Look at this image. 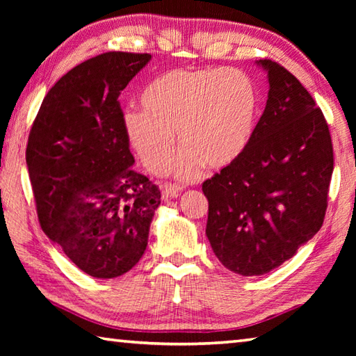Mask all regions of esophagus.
<instances>
[{
  "mask_svg": "<svg viewBox=\"0 0 356 356\" xmlns=\"http://www.w3.org/2000/svg\"><path fill=\"white\" fill-rule=\"evenodd\" d=\"M182 193V188L176 184H165L162 188V199L168 200V199H174Z\"/></svg>",
  "mask_w": 356,
  "mask_h": 356,
  "instance_id": "obj_1",
  "label": "esophagus"
}]
</instances>
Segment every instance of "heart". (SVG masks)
<instances>
[{
	"instance_id": "obj_1",
	"label": "heart",
	"mask_w": 356,
	"mask_h": 356,
	"mask_svg": "<svg viewBox=\"0 0 356 356\" xmlns=\"http://www.w3.org/2000/svg\"><path fill=\"white\" fill-rule=\"evenodd\" d=\"M142 110L124 115V130L143 165L154 172L168 168L176 153V134L185 148L176 172L185 180L202 165L222 168L243 153L251 140L259 92L238 69L172 70L148 84Z\"/></svg>"
}]
</instances>
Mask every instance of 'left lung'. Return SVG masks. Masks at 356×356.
Returning a JSON list of instances; mask_svg holds the SVG:
<instances>
[{"label":"left lung","mask_w":356,"mask_h":356,"mask_svg":"<svg viewBox=\"0 0 356 356\" xmlns=\"http://www.w3.org/2000/svg\"><path fill=\"white\" fill-rule=\"evenodd\" d=\"M266 108L236 161L205 180L207 236L238 275L278 268L320 231L327 209L334 148L321 108L301 82L270 59Z\"/></svg>","instance_id":"left-lung-1"}]
</instances>
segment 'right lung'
<instances>
[{
	"mask_svg": "<svg viewBox=\"0 0 356 356\" xmlns=\"http://www.w3.org/2000/svg\"><path fill=\"white\" fill-rule=\"evenodd\" d=\"M149 53L107 51L81 63L45 95L26 162L38 220L64 254L96 278L140 260L161 190L133 170L119 95Z\"/></svg>",
	"mask_w": 356,
	"mask_h": 356,
	"instance_id": "add662e5",
	"label": "right lung"
}]
</instances>
